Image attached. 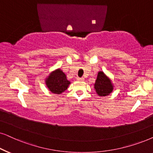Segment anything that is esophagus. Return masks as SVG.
Returning a JSON list of instances; mask_svg holds the SVG:
<instances>
[{"instance_id": "obj_1", "label": "esophagus", "mask_w": 153, "mask_h": 153, "mask_svg": "<svg viewBox=\"0 0 153 153\" xmlns=\"http://www.w3.org/2000/svg\"><path fill=\"white\" fill-rule=\"evenodd\" d=\"M77 80H78V81H84V79L82 78V77H81V78H80V77H78V78H77Z\"/></svg>"}]
</instances>
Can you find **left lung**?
Masks as SVG:
<instances>
[{
	"mask_svg": "<svg viewBox=\"0 0 153 153\" xmlns=\"http://www.w3.org/2000/svg\"><path fill=\"white\" fill-rule=\"evenodd\" d=\"M97 94L99 96H107L112 92L113 85L112 81L103 72H99L94 84Z\"/></svg>",
	"mask_w": 153,
	"mask_h": 153,
	"instance_id": "obj_1",
	"label": "left lung"
}]
</instances>
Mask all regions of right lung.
I'll return each instance as SVG.
<instances>
[{"instance_id":"right-lung-1","label":"right lung","mask_w":153,"mask_h":153,"mask_svg":"<svg viewBox=\"0 0 153 153\" xmlns=\"http://www.w3.org/2000/svg\"><path fill=\"white\" fill-rule=\"evenodd\" d=\"M45 84L49 91L55 94H60L67 90L70 81L60 69H55L45 79Z\"/></svg>"}]
</instances>
